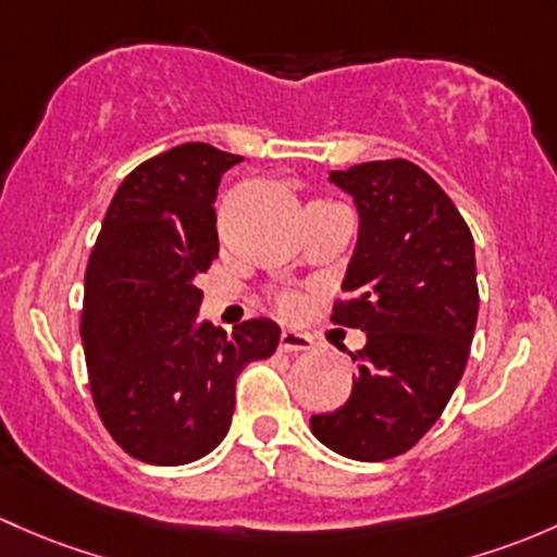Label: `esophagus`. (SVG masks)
Masks as SVG:
<instances>
[{
    "label": "esophagus",
    "instance_id": "34e87169",
    "mask_svg": "<svg viewBox=\"0 0 557 557\" xmlns=\"http://www.w3.org/2000/svg\"><path fill=\"white\" fill-rule=\"evenodd\" d=\"M314 347L312 336L307 333H298V331H283L280 333V349L283 352H309Z\"/></svg>",
    "mask_w": 557,
    "mask_h": 557
}]
</instances>
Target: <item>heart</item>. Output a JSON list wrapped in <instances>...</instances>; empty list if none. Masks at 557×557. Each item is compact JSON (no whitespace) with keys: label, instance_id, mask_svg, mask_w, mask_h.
<instances>
[{"label":"heart","instance_id":"obj_1","mask_svg":"<svg viewBox=\"0 0 557 557\" xmlns=\"http://www.w3.org/2000/svg\"><path fill=\"white\" fill-rule=\"evenodd\" d=\"M277 304H280V309H283V312H296V309H298V298L288 296V294L280 296Z\"/></svg>","mask_w":557,"mask_h":557}]
</instances>
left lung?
Returning <instances> with one entry per match:
<instances>
[{
	"instance_id": "8db88e82",
	"label": "left lung",
	"mask_w": 557,
	"mask_h": 557,
	"mask_svg": "<svg viewBox=\"0 0 557 557\" xmlns=\"http://www.w3.org/2000/svg\"><path fill=\"white\" fill-rule=\"evenodd\" d=\"M357 208V245L333 323L360 327L342 408L309 419L323 446L357 461L406 454L441 419L478 323L475 243L450 197L408 160L333 171Z\"/></svg>"
}]
</instances>
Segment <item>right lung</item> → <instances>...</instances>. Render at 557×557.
I'll list each match as a JSON object with an SVG mask.
<instances>
[{
  "label": "right lung",
  "mask_w": 557,
  "mask_h": 557,
  "mask_svg": "<svg viewBox=\"0 0 557 557\" xmlns=\"http://www.w3.org/2000/svg\"><path fill=\"white\" fill-rule=\"evenodd\" d=\"M243 157L184 144L127 175L85 272L82 347L109 435L146 465L202 459L226 437L234 382L280 344L269 318L200 320L197 274L219 259L215 195Z\"/></svg>",
  "instance_id": "add662e5"
}]
</instances>
